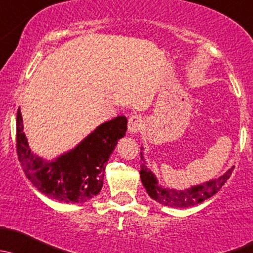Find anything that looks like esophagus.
<instances>
[{
  "mask_svg": "<svg viewBox=\"0 0 253 253\" xmlns=\"http://www.w3.org/2000/svg\"><path fill=\"white\" fill-rule=\"evenodd\" d=\"M144 126V119H142L141 116H131L129 118V123H127V127H129V131L131 134H135V132L139 131L141 127Z\"/></svg>",
  "mask_w": 253,
  "mask_h": 253,
  "instance_id": "1",
  "label": "esophagus"
}]
</instances>
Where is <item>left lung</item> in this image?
I'll return each instance as SVG.
<instances>
[{
  "instance_id": "8db88e82",
  "label": "left lung",
  "mask_w": 253,
  "mask_h": 253,
  "mask_svg": "<svg viewBox=\"0 0 253 253\" xmlns=\"http://www.w3.org/2000/svg\"><path fill=\"white\" fill-rule=\"evenodd\" d=\"M141 150L144 148L141 147ZM141 170H140V178H141L142 184H144L148 196L152 200L157 201L158 204L173 208H187L192 206L201 204L205 200L210 199L213 195L217 194L224 184L226 183L233 173L234 167L225 171L222 176L213 180L206 181L204 184L195 185V186L189 187L185 190L169 189V187L162 186L158 184L157 178L155 174L147 168L144 160V155L141 152Z\"/></svg>"
}]
</instances>
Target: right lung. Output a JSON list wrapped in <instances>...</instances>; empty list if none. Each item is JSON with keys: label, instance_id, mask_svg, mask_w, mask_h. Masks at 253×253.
<instances>
[{"label": "right lung", "instance_id": "add662e5", "mask_svg": "<svg viewBox=\"0 0 253 253\" xmlns=\"http://www.w3.org/2000/svg\"><path fill=\"white\" fill-rule=\"evenodd\" d=\"M126 117H116L98 126L73 150L46 161L31 152L18 109V160L27 178L43 195L66 204H83L102 189L106 165L118 140L126 135Z\"/></svg>", "mask_w": 253, "mask_h": 253}]
</instances>
